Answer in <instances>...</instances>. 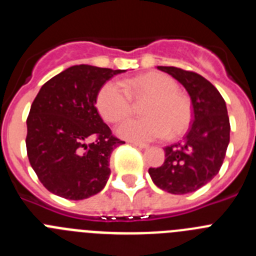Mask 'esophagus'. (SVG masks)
I'll list each match as a JSON object with an SVG mask.
<instances>
[{"label": "esophagus", "instance_id": "1", "mask_svg": "<svg viewBox=\"0 0 256 256\" xmlns=\"http://www.w3.org/2000/svg\"><path fill=\"white\" fill-rule=\"evenodd\" d=\"M130 144H132L133 146H136V148H148V144H142V142H130Z\"/></svg>", "mask_w": 256, "mask_h": 256}]
</instances>
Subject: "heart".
<instances>
[{
    "mask_svg": "<svg viewBox=\"0 0 256 256\" xmlns=\"http://www.w3.org/2000/svg\"><path fill=\"white\" fill-rule=\"evenodd\" d=\"M123 84L108 80L98 90L96 106L101 116L110 123H120L133 112V100L148 104L144 119H130L118 128V134L130 141H151L168 134L177 138L188 130L192 106L180 94V86L170 76L150 73L130 79Z\"/></svg>",
    "mask_w": 256,
    "mask_h": 256,
    "instance_id": "b5f03b06",
    "label": "heart"
}]
</instances>
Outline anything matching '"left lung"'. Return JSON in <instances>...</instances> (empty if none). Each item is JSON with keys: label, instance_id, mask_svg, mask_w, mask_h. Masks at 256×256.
<instances>
[{"label": "left lung", "instance_id": "1", "mask_svg": "<svg viewBox=\"0 0 256 256\" xmlns=\"http://www.w3.org/2000/svg\"><path fill=\"white\" fill-rule=\"evenodd\" d=\"M186 88L194 119L183 142L165 148L164 164L148 174L159 188L184 195L205 186L218 174L230 144V118L219 91L200 74L176 66H158Z\"/></svg>", "mask_w": 256, "mask_h": 256}]
</instances>
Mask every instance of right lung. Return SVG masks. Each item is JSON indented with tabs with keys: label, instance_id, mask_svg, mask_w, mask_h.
I'll return each instance as SVG.
<instances>
[{
	"label": "right lung",
	"instance_id": "add662e5",
	"mask_svg": "<svg viewBox=\"0 0 256 256\" xmlns=\"http://www.w3.org/2000/svg\"><path fill=\"white\" fill-rule=\"evenodd\" d=\"M123 72L74 65L47 80L36 96L26 119V154L52 194L83 200L105 187L112 152L126 142L112 134L94 104L106 80Z\"/></svg>",
	"mask_w": 256,
	"mask_h": 256
}]
</instances>
